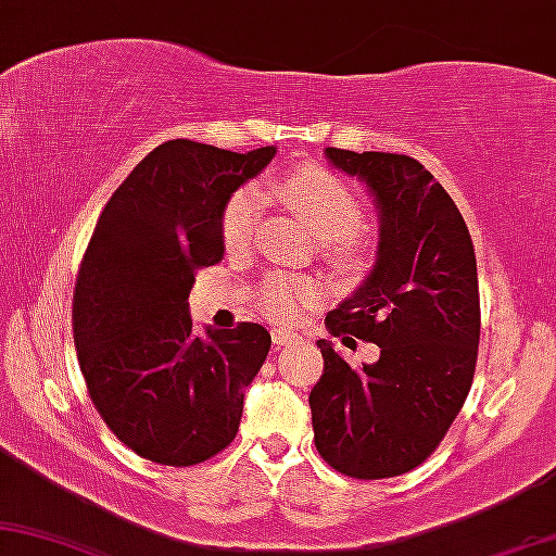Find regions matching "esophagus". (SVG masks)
<instances>
[{
    "label": "esophagus",
    "mask_w": 556,
    "mask_h": 556,
    "mask_svg": "<svg viewBox=\"0 0 556 556\" xmlns=\"http://www.w3.org/2000/svg\"><path fill=\"white\" fill-rule=\"evenodd\" d=\"M294 339H298V333H294L292 328L279 326V328L271 330V341L277 343V346H285V343H290V341H294Z\"/></svg>",
    "instance_id": "obj_1"
}]
</instances>
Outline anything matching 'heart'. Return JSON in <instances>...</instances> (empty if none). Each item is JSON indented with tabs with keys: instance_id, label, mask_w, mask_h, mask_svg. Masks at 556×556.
<instances>
[{
	"instance_id": "1",
	"label": "heart",
	"mask_w": 556,
	"mask_h": 556,
	"mask_svg": "<svg viewBox=\"0 0 556 556\" xmlns=\"http://www.w3.org/2000/svg\"><path fill=\"white\" fill-rule=\"evenodd\" d=\"M287 200L305 228L323 241V249L341 262H362L369 238L362 233V200L339 174L326 166L305 164L292 168L285 179L271 187ZM264 197L254 187H243L230 197L220 215V238L228 251H243L254 238L262 217ZM323 298V287L315 279L274 274L258 292V305L274 320H292Z\"/></svg>"
}]
</instances>
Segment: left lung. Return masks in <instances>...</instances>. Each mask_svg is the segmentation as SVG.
<instances>
[{"mask_svg": "<svg viewBox=\"0 0 556 556\" xmlns=\"http://www.w3.org/2000/svg\"><path fill=\"white\" fill-rule=\"evenodd\" d=\"M339 172L369 187L379 213L375 269L326 315L343 343L379 346L359 369L320 339L311 392L315 446L336 472L382 480L435 452L469 395L480 346L475 245L454 200L403 153L326 149Z\"/></svg>", "mask_w": 556, "mask_h": 556, "instance_id": "left-lung-1", "label": "left lung"}]
</instances>
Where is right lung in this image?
<instances>
[{
    "instance_id": "1",
    "label": "right lung",
    "mask_w": 556,
    "mask_h": 556,
    "mask_svg": "<svg viewBox=\"0 0 556 556\" xmlns=\"http://www.w3.org/2000/svg\"><path fill=\"white\" fill-rule=\"evenodd\" d=\"M277 149L194 140L153 149L104 205L74 292V343L89 397L143 459L192 467L236 439L243 392L269 354L258 323L192 330L194 274L226 254L220 215Z\"/></svg>"
}]
</instances>
